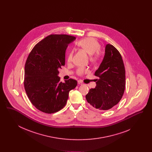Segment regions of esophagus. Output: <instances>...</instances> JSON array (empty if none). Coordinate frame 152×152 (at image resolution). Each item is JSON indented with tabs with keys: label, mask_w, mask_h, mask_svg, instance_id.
<instances>
[{
	"label": "esophagus",
	"mask_w": 152,
	"mask_h": 152,
	"mask_svg": "<svg viewBox=\"0 0 152 152\" xmlns=\"http://www.w3.org/2000/svg\"><path fill=\"white\" fill-rule=\"evenodd\" d=\"M77 83H78L79 85H82V84H83V83L81 81H79V80L77 81Z\"/></svg>",
	"instance_id": "34e87169"
}]
</instances>
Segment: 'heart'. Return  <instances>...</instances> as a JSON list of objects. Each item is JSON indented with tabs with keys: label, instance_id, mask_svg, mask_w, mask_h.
Returning <instances> with one entry per match:
<instances>
[{
	"label": "heart",
	"instance_id": "1",
	"mask_svg": "<svg viewBox=\"0 0 152 152\" xmlns=\"http://www.w3.org/2000/svg\"><path fill=\"white\" fill-rule=\"evenodd\" d=\"M78 46L86 51L89 56H93L94 55L96 58L99 56V52L100 48V45L99 43L93 37H87L86 39L80 40L77 43ZM73 52H70L68 53L67 57V61L68 62H71L72 60ZM86 71V70L80 68L77 73L80 75H83Z\"/></svg>",
	"mask_w": 152,
	"mask_h": 152
}]
</instances>
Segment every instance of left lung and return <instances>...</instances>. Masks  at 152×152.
Listing matches in <instances>:
<instances>
[{"label": "left lung", "instance_id": "1", "mask_svg": "<svg viewBox=\"0 0 152 152\" xmlns=\"http://www.w3.org/2000/svg\"><path fill=\"white\" fill-rule=\"evenodd\" d=\"M94 75L96 86L86 96L89 105L99 110H108L123 97L125 87V70L122 57L111 44H107L105 55Z\"/></svg>", "mask_w": 152, "mask_h": 152}]
</instances>
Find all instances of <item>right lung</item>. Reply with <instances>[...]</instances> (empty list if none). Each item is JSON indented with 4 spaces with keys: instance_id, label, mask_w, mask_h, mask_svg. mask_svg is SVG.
<instances>
[{
    "instance_id": "right-lung-1",
    "label": "right lung",
    "mask_w": 152,
    "mask_h": 152,
    "mask_svg": "<svg viewBox=\"0 0 152 152\" xmlns=\"http://www.w3.org/2000/svg\"><path fill=\"white\" fill-rule=\"evenodd\" d=\"M76 37L67 35L47 36L34 47L26 60L24 88L29 100L46 113L65 107L69 92L77 86L75 80L60 82L58 69L65 65V51Z\"/></svg>"
}]
</instances>
